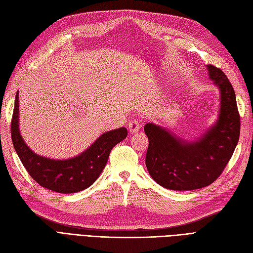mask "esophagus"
Here are the masks:
<instances>
[{
    "instance_id": "esophagus-1",
    "label": "esophagus",
    "mask_w": 253,
    "mask_h": 253,
    "mask_svg": "<svg viewBox=\"0 0 253 253\" xmlns=\"http://www.w3.org/2000/svg\"><path fill=\"white\" fill-rule=\"evenodd\" d=\"M128 129H129V132L130 133H134V132H138V130L140 129V125L137 121H131L129 122L128 124Z\"/></svg>"
}]
</instances>
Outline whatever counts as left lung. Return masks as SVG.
<instances>
[{
  "instance_id": "8db88e82",
  "label": "left lung",
  "mask_w": 253,
  "mask_h": 253,
  "mask_svg": "<svg viewBox=\"0 0 253 253\" xmlns=\"http://www.w3.org/2000/svg\"><path fill=\"white\" fill-rule=\"evenodd\" d=\"M210 79L220 93L216 122L194 140H185L153 123L144 126L148 138L145 164L152 178L170 190H194L211 185L228 165L239 139V119L233 86L221 69L207 65Z\"/></svg>"
}]
</instances>
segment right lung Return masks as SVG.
Returning <instances> with one entry per match:
<instances>
[{"mask_svg":"<svg viewBox=\"0 0 253 253\" xmlns=\"http://www.w3.org/2000/svg\"><path fill=\"white\" fill-rule=\"evenodd\" d=\"M121 127L99 135L85 151L68 159H52L38 155L28 146L19 129V90L11 120V140L22 165L36 183L59 193H75L88 188L105 169L112 148L126 139Z\"/></svg>","mask_w":253,"mask_h":253,"instance_id":"obj_1","label":"right lung"}]
</instances>
